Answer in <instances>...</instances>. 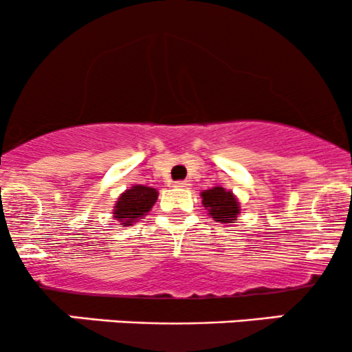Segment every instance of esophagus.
<instances>
[{
    "label": "esophagus",
    "mask_w": 352,
    "mask_h": 352,
    "mask_svg": "<svg viewBox=\"0 0 352 352\" xmlns=\"http://www.w3.org/2000/svg\"><path fill=\"white\" fill-rule=\"evenodd\" d=\"M175 187H180V188H188V187H190V184H188L187 180H179V182H175Z\"/></svg>",
    "instance_id": "esophagus-1"
}]
</instances>
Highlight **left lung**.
I'll list each match as a JSON object with an SVG mask.
<instances>
[{
    "label": "left lung",
    "instance_id": "1",
    "mask_svg": "<svg viewBox=\"0 0 352 352\" xmlns=\"http://www.w3.org/2000/svg\"><path fill=\"white\" fill-rule=\"evenodd\" d=\"M202 204L215 222H234L239 214V202L232 192L223 190L222 187H214L212 190L202 192Z\"/></svg>",
    "mask_w": 352,
    "mask_h": 352
}]
</instances>
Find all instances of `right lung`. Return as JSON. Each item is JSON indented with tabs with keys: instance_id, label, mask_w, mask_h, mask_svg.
Instances as JSON below:
<instances>
[{
	"instance_id": "right-lung-1",
	"label": "right lung",
	"mask_w": 352,
	"mask_h": 352,
	"mask_svg": "<svg viewBox=\"0 0 352 352\" xmlns=\"http://www.w3.org/2000/svg\"><path fill=\"white\" fill-rule=\"evenodd\" d=\"M157 200V190L152 187H144V185H133L130 190L118 199L115 206V219L120 222L132 223L138 220L142 215L152 208Z\"/></svg>"
}]
</instances>
